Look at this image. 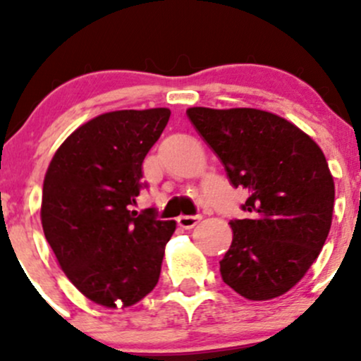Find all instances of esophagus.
<instances>
[{
    "mask_svg": "<svg viewBox=\"0 0 361 361\" xmlns=\"http://www.w3.org/2000/svg\"><path fill=\"white\" fill-rule=\"evenodd\" d=\"M200 215H180L178 217V226L183 227V229H192L200 222Z\"/></svg>",
    "mask_w": 361,
    "mask_h": 361,
    "instance_id": "obj_1",
    "label": "esophagus"
}]
</instances>
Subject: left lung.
I'll list each match as a JSON object with an SVG mask.
<instances>
[{"mask_svg": "<svg viewBox=\"0 0 361 361\" xmlns=\"http://www.w3.org/2000/svg\"><path fill=\"white\" fill-rule=\"evenodd\" d=\"M233 186L247 192V219H234L222 280L250 300L283 295L324 246L334 181L321 147L288 120L256 109L186 110Z\"/></svg>", "mask_w": 361, "mask_h": 361, "instance_id": "left-lung-1", "label": "left lung"}]
</instances>
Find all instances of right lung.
I'll return each instance as SVG.
<instances>
[{
  "label": "right lung",
  "mask_w": 361,
  "mask_h": 361,
  "mask_svg": "<svg viewBox=\"0 0 361 361\" xmlns=\"http://www.w3.org/2000/svg\"><path fill=\"white\" fill-rule=\"evenodd\" d=\"M169 115L168 109L98 115L62 142L45 173V239L66 276L98 305H134L159 280L176 222L130 205L147 186L142 161Z\"/></svg>",
  "instance_id": "right-lung-1"
}]
</instances>
